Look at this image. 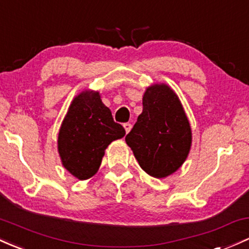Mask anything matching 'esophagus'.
I'll return each mask as SVG.
<instances>
[{
  "label": "esophagus",
  "mask_w": 249,
  "mask_h": 249,
  "mask_svg": "<svg viewBox=\"0 0 249 249\" xmlns=\"http://www.w3.org/2000/svg\"><path fill=\"white\" fill-rule=\"evenodd\" d=\"M123 126H124V129H125V132H126V133H129V132H130V130H131V127H132V125H131L130 123H125V124L123 125Z\"/></svg>",
  "instance_id": "esophagus-1"
}]
</instances>
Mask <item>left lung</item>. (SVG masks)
Segmentation results:
<instances>
[{"label": "left lung", "instance_id": "obj_1", "mask_svg": "<svg viewBox=\"0 0 249 249\" xmlns=\"http://www.w3.org/2000/svg\"><path fill=\"white\" fill-rule=\"evenodd\" d=\"M190 123L178 95L166 84H154L143 95V112L125 137L141 168L164 178L181 168L189 155Z\"/></svg>", "mask_w": 249, "mask_h": 249}]
</instances>
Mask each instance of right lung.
<instances>
[{
    "instance_id": "obj_1",
    "label": "right lung",
    "mask_w": 249,
    "mask_h": 249,
    "mask_svg": "<svg viewBox=\"0 0 249 249\" xmlns=\"http://www.w3.org/2000/svg\"><path fill=\"white\" fill-rule=\"evenodd\" d=\"M124 136V127L114 123L99 92H80L71 103L59 130L62 165L80 181L91 178L99 170L106 147Z\"/></svg>"
}]
</instances>
